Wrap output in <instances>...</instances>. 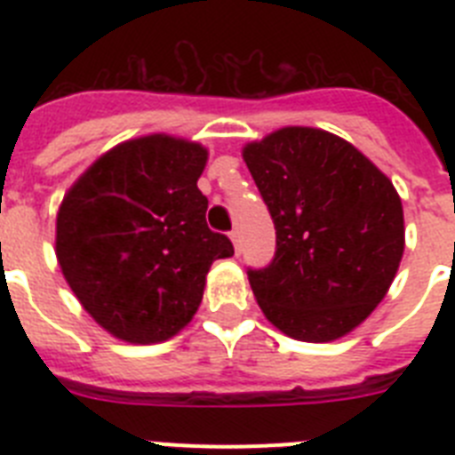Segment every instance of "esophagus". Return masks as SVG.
<instances>
[{"instance_id":"1","label":"esophagus","mask_w":455,"mask_h":455,"mask_svg":"<svg viewBox=\"0 0 455 455\" xmlns=\"http://www.w3.org/2000/svg\"><path fill=\"white\" fill-rule=\"evenodd\" d=\"M230 239H232V243H235V251H236V255H239V252H241V241H239V232H236V230H232V232H230Z\"/></svg>"}]
</instances>
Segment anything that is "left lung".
<instances>
[{"label":"left lung","mask_w":455,"mask_h":455,"mask_svg":"<svg viewBox=\"0 0 455 455\" xmlns=\"http://www.w3.org/2000/svg\"><path fill=\"white\" fill-rule=\"evenodd\" d=\"M275 225V255L248 268L257 303L300 341H332L385 299L403 257V207L363 152L328 132L284 127L243 150Z\"/></svg>","instance_id":"left-lung-1"}]
</instances>
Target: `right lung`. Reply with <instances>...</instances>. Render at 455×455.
Instances as JSON below:
<instances>
[{"label": "right lung", "instance_id": "1", "mask_svg": "<svg viewBox=\"0 0 455 455\" xmlns=\"http://www.w3.org/2000/svg\"><path fill=\"white\" fill-rule=\"evenodd\" d=\"M204 164L198 143L143 136L100 156L63 198L61 271L84 309L118 339L156 344L182 331L212 262L235 255L232 241L204 220Z\"/></svg>", "mask_w": 455, "mask_h": 455}]
</instances>
